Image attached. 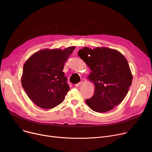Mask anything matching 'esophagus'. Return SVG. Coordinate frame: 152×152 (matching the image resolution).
Listing matches in <instances>:
<instances>
[{
  "label": "esophagus",
  "mask_w": 152,
  "mask_h": 152,
  "mask_svg": "<svg viewBox=\"0 0 152 152\" xmlns=\"http://www.w3.org/2000/svg\"><path fill=\"white\" fill-rule=\"evenodd\" d=\"M82 84H83V82L81 81V82H80V83H79L76 84L75 85V86H76V87H80Z\"/></svg>",
  "instance_id": "34e87169"
}]
</instances>
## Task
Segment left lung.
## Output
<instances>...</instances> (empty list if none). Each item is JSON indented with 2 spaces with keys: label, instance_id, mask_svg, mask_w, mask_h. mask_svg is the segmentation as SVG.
<instances>
[{
  "label": "left lung",
  "instance_id": "8db88e82",
  "mask_svg": "<svg viewBox=\"0 0 152 152\" xmlns=\"http://www.w3.org/2000/svg\"><path fill=\"white\" fill-rule=\"evenodd\" d=\"M78 55L92 72L87 79L95 86V94L86 100L91 110L98 113L112 110L124 100L132 81L129 63L119 51L98 47H84Z\"/></svg>",
  "mask_w": 152,
  "mask_h": 152
}]
</instances>
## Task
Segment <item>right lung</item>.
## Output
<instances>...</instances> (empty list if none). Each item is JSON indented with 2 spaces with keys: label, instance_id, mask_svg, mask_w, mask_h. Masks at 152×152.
Masks as SVG:
<instances>
[{
  "label": "right lung",
  "instance_id": "obj_1",
  "mask_svg": "<svg viewBox=\"0 0 152 152\" xmlns=\"http://www.w3.org/2000/svg\"><path fill=\"white\" fill-rule=\"evenodd\" d=\"M75 47L44 49L32 55L23 65L21 84L28 97L41 108L52 109L64 100L69 87L63 72Z\"/></svg>",
  "mask_w": 152,
  "mask_h": 152
}]
</instances>
